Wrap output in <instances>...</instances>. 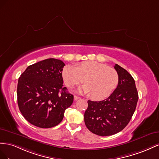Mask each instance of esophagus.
<instances>
[{
	"label": "esophagus",
	"mask_w": 159,
	"mask_h": 159,
	"mask_svg": "<svg viewBox=\"0 0 159 159\" xmlns=\"http://www.w3.org/2000/svg\"><path fill=\"white\" fill-rule=\"evenodd\" d=\"M80 98V97H77V96H74V99H75V101H76V100H78V99H79Z\"/></svg>",
	"instance_id": "esophagus-1"
}]
</instances>
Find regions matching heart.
I'll return each mask as SVG.
<instances>
[{"label":"heart","instance_id":"1","mask_svg":"<svg viewBox=\"0 0 159 159\" xmlns=\"http://www.w3.org/2000/svg\"><path fill=\"white\" fill-rule=\"evenodd\" d=\"M62 78L69 88L84 80L85 84L79 89V92L90 93V97L96 100L108 97L119 83V75L115 69L94 61L83 62L76 66H65Z\"/></svg>","mask_w":159,"mask_h":159}]
</instances>
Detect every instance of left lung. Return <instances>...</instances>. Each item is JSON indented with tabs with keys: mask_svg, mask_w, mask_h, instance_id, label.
I'll return each instance as SVG.
<instances>
[{
	"mask_svg": "<svg viewBox=\"0 0 159 159\" xmlns=\"http://www.w3.org/2000/svg\"><path fill=\"white\" fill-rule=\"evenodd\" d=\"M115 69L119 75V83L114 92L103 101H88V108L84 112L87 129L102 137L115 134L126 127L139 99L133 76L117 64Z\"/></svg>",
	"mask_w": 159,
	"mask_h": 159,
	"instance_id": "8db88e82",
	"label": "left lung"
}]
</instances>
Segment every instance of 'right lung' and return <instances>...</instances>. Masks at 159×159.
<instances>
[{
    "instance_id": "1",
    "label": "right lung",
    "mask_w": 159,
    "mask_h": 159,
    "mask_svg": "<svg viewBox=\"0 0 159 159\" xmlns=\"http://www.w3.org/2000/svg\"><path fill=\"white\" fill-rule=\"evenodd\" d=\"M64 66L61 60L48 58L29 66L19 77L18 105L30 124L43 129L55 126L73 102V95L63 87Z\"/></svg>"
}]
</instances>
